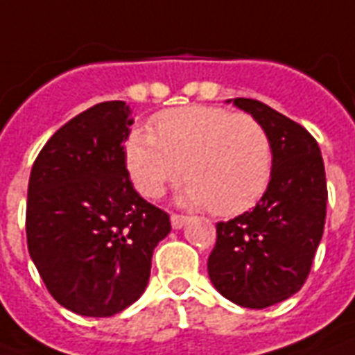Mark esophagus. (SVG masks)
I'll return each mask as SVG.
<instances>
[{"label": "esophagus", "instance_id": "1", "mask_svg": "<svg viewBox=\"0 0 355 355\" xmlns=\"http://www.w3.org/2000/svg\"><path fill=\"white\" fill-rule=\"evenodd\" d=\"M170 221H172V227H174V229H181V227L185 225V221H187V216L172 214V216H170Z\"/></svg>", "mask_w": 355, "mask_h": 355}]
</instances>
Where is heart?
<instances>
[{
	"label": "heart",
	"instance_id": "obj_1",
	"mask_svg": "<svg viewBox=\"0 0 355 355\" xmlns=\"http://www.w3.org/2000/svg\"><path fill=\"white\" fill-rule=\"evenodd\" d=\"M124 160L141 195L157 198L183 174V202L238 216L265 195L274 157L268 132L252 115L185 105L159 113L153 132H132Z\"/></svg>",
	"mask_w": 355,
	"mask_h": 355
}]
</instances>
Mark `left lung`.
<instances>
[{"label": "left lung", "instance_id": "obj_1", "mask_svg": "<svg viewBox=\"0 0 355 355\" xmlns=\"http://www.w3.org/2000/svg\"><path fill=\"white\" fill-rule=\"evenodd\" d=\"M268 132L272 178L257 206L219 221L208 274L225 299L266 309L306 282L327 209V181L318 141L306 128L252 98H234Z\"/></svg>", "mask_w": 355, "mask_h": 355}]
</instances>
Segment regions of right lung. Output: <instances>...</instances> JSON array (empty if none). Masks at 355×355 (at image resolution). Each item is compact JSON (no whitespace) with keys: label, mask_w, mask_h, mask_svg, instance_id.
I'll return each instance as SVG.
<instances>
[{"label":"right lung","mask_w":355,"mask_h":355,"mask_svg":"<svg viewBox=\"0 0 355 355\" xmlns=\"http://www.w3.org/2000/svg\"><path fill=\"white\" fill-rule=\"evenodd\" d=\"M130 110L102 102L54 132L28 183V252L54 301L107 318L146 291L170 216L132 187L124 160Z\"/></svg>","instance_id":"1"}]
</instances>
